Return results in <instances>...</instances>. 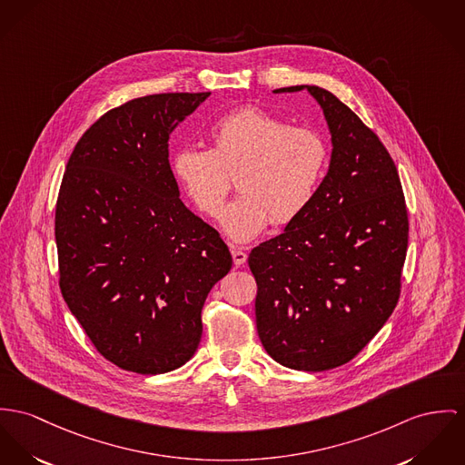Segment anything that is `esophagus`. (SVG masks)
<instances>
[{
    "label": "esophagus",
    "mask_w": 465,
    "mask_h": 465,
    "mask_svg": "<svg viewBox=\"0 0 465 465\" xmlns=\"http://www.w3.org/2000/svg\"><path fill=\"white\" fill-rule=\"evenodd\" d=\"M232 256H233V263H235V267L244 265V263H246V260H248V254H246L244 251L241 250V248H237V246H232Z\"/></svg>",
    "instance_id": "obj_1"
}]
</instances>
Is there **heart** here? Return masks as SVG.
I'll return each mask as SVG.
<instances>
[{"label": "heart", "mask_w": 465, "mask_h": 465, "mask_svg": "<svg viewBox=\"0 0 465 465\" xmlns=\"http://www.w3.org/2000/svg\"><path fill=\"white\" fill-rule=\"evenodd\" d=\"M213 148L180 146L172 173L191 203L207 217L223 213L237 173L242 191L223 215V230L237 242L254 239L271 221L288 224L315 200L329 164V148L312 127L290 125L260 107L219 118L209 131Z\"/></svg>", "instance_id": "1"}]
</instances>
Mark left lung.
<instances>
[{"label": "left lung", "instance_id": "8db88e82", "mask_svg": "<svg viewBox=\"0 0 465 465\" xmlns=\"http://www.w3.org/2000/svg\"><path fill=\"white\" fill-rule=\"evenodd\" d=\"M304 86L274 90L299 92ZM332 138L312 205L252 248L256 331L267 354L302 371L338 368L391 317L401 290L409 215L393 159L336 95L306 86Z\"/></svg>", "mask_w": 465, "mask_h": 465}]
</instances>
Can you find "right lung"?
<instances>
[{
    "label": "right lung",
    "instance_id": "obj_1",
    "mask_svg": "<svg viewBox=\"0 0 465 465\" xmlns=\"http://www.w3.org/2000/svg\"><path fill=\"white\" fill-rule=\"evenodd\" d=\"M211 92L155 94L104 113L74 146L54 214L60 290L97 352L166 373L202 340V308L232 269L211 224L179 198L172 131Z\"/></svg>",
    "mask_w": 465,
    "mask_h": 465
}]
</instances>
